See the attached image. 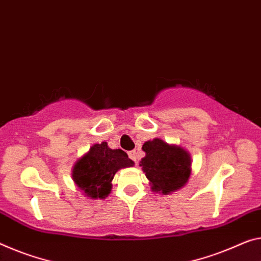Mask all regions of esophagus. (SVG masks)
Here are the masks:
<instances>
[{
	"mask_svg": "<svg viewBox=\"0 0 261 261\" xmlns=\"http://www.w3.org/2000/svg\"><path fill=\"white\" fill-rule=\"evenodd\" d=\"M128 156H129L130 160H133V161L136 163V160H138V156H136V151L135 150H132L128 153Z\"/></svg>",
	"mask_w": 261,
	"mask_h": 261,
	"instance_id": "obj_1",
	"label": "esophagus"
}]
</instances>
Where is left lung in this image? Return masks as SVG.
Instances as JSON below:
<instances>
[{
	"label": "left lung",
	"mask_w": 261,
	"mask_h": 261,
	"mask_svg": "<svg viewBox=\"0 0 261 261\" xmlns=\"http://www.w3.org/2000/svg\"><path fill=\"white\" fill-rule=\"evenodd\" d=\"M142 150L146 156L140 167L149 179L151 190L168 195L186 186L191 174V158L186 149L156 138L144 142Z\"/></svg>",
	"instance_id": "1"
}]
</instances>
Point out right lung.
<instances>
[{"instance_id":"right-lung-1","label":"right lung","mask_w":261,"mask_h":261,"mask_svg":"<svg viewBox=\"0 0 261 261\" xmlns=\"http://www.w3.org/2000/svg\"><path fill=\"white\" fill-rule=\"evenodd\" d=\"M133 166L134 162L123 150L111 149L107 142L95 143L75 162L72 178L87 197L102 199L110 195L117 171Z\"/></svg>"}]
</instances>
